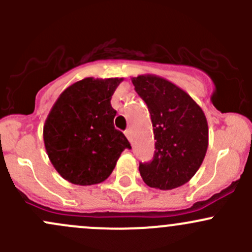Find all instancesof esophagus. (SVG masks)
Returning a JSON list of instances; mask_svg holds the SVG:
<instances>
[{
  "instance_id": "obj_1",
  "label": "esophagus",
  "mask_w": 252,
  "mask_h": 252,
  "mask_svg": "<svg viewBox=\"0 0 252 252\" xmlns=\"http://www.w3.org/2000/svg\"><path fill=\"white\" fill-rule=\"evenodd\" d=\"M124 134H126V138H128L129 141H130V142L133 141V134H131L130 129H128V130L124 131Z\"/></svg>"
}]
</instances>
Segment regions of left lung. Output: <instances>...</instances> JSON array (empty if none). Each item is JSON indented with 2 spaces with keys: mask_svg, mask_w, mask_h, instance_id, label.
Returning <instances> with one entry per match:
<instances>
[{
  "mask_svg": "<svg viewBox=\"0 0 252 252\" xmlns=\"http://www.w3.org/2000/svg\"><path fill=\"white\" fill-rule=\"evenodd\" d=\"M149 108L155 135L152 161L139 164L150 188L172 190L189 182L201 166L208 146L204 111L177 85L157 75L131 79Z\"/></svg>",
  "mask_w": 252,
  "mask_h": 252,
  "instance_id": "8db88e82",
  "label": "left lung"
}]
</instances>
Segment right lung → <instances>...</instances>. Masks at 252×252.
I'll use <instances>...</instances> for the list:
<instances>
[{
    "label": "right lung",
    "mask_w": 252,
    "mask_h": 252,
    "mask_svg": "<svg viewBox=\"0 0 252 252\" xmlns=\"http://www.w3.org/2000/svg\"><path fill=\"white\" fill-rule=\"evenodd\" d=\"M122 78H85L68 86L48 113L45 149L56 171L77 185L98 184L110 177L119 156L131 149L114 128L111 98Z\"/></svg>",
    "instance_id": "right-lung-1"
}]
</instances>
